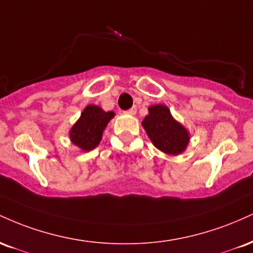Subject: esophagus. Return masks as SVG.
I'll return each mask as SVG.
<instances>
[{"label": "esophagus", "mask_w": 253, "mask_h": 253, "mask_svg": "<svg viewBox=\"0 0 253 253\" xmlns=\"http://www.w3.org/2000/svg\"><path fill=\"white\" fill-rule=\"evenodd\" d=\"M135 113H136V107L135 106H133L132 108H129L128 110H127V114H129V115H135Z\"/></svg>", "instance_id": "obj_1"}]
</instances>
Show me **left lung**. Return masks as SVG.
Masks as SVG:
<instances>
[{"label": "left lung", "mask_w": 253, "mask_h": 253, "mask_svg": "<svg viewBox=\"0 0 253 253\" xmlns=\"http://www.w3.org/2000/svg\"><path fill=\"white\" fill-rule=\"evenodd\" d=\"M143 126L153 145L168 155H178L189 143L187 129L173 120L169 108L163 104L150 107Z\"/></svg>", "instance_id": "8db88e82"}]
</instances>
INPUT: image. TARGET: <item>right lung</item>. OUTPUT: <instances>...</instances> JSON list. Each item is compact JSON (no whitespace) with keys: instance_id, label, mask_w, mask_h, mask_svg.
<instances>
[{"instance_id":"obj_1","label":"right lung","mask_w":253,"mask_h":253,"mask_svg":"<svg viewBox=\"0 0 253 253\" xmlns=\"http://www.w3.org/2000/svg\"><path fill=\"white\" fill-rule=\"evenodd\" d=\"M113 117V112H104L94 104L88 106L81 114L80 120L72 126L70 130L71 141L83 151L95 149L102 139L104 127Z\"/></svg>"}]
</instances>
